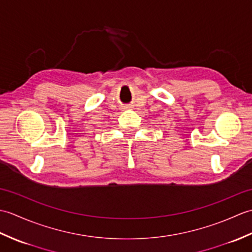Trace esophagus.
I'll use <instances>...</instances> for the list:
<instances>
[{"label": "esophagus", "mask_w": 252, "mask_h": 252, "mask_svg": "<svg viewBox=\"0 0 252 252\" xmlns=\"http://www.w3.org/2000/svg\"><path fill=\"white\" fill-rule=\"evenodd\" d=\"M129 108H131L130 106H126V107H125V109H129Z\"/></svg>", "instance_id": "obj_1"}]
</instances>
